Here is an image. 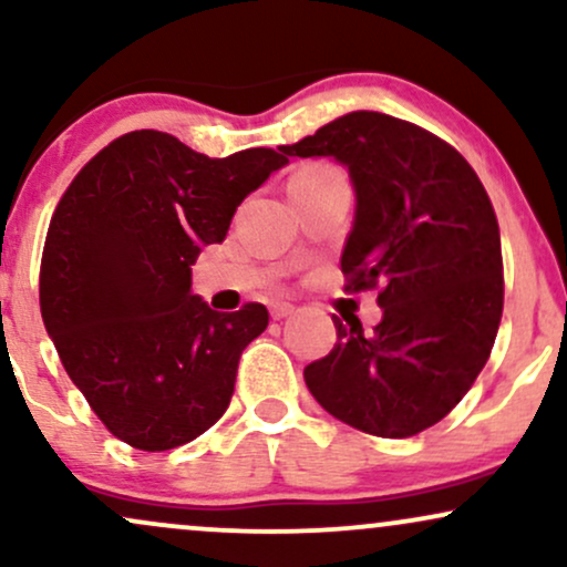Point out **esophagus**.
<instances>
[{
    "label": "esophagus",
    "mask_w": 567,
    "mask_h": 567,
    "mask_svg": "<svg viewBox=\"0 0 567 567\" xmlns=\"http://www.w3.org/2000/svg\"><path fill=\"white\" fill-rule=\"evenodd\" d=\"M269 311H271V320H285V317H290L292 311H296V306L285 303V301H275L269 306Z\"/></svg>",
    "instance_id": "obj_1"
}]
</instances>
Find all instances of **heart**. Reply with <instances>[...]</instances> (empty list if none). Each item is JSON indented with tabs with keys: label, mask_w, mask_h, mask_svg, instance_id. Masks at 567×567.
I'll return each mask as SVG.
<instances>
[{
	"label": "heart",
	"mask_w": 567,
	"mask_h": 567,
	"mask_svg": "<svg viewBox=\"0 0 567 567\" xmlns=\"http://www.w3.org/2000/svg\"><path fill=\"white\" fill-rule=\"evenodd\" d=\"M330 165H303L301 171H296L292 173V178H306V175H315V173H322V171H328Z\"/></svg>",
	"instance_id": "heart-1"
}]
</instances>
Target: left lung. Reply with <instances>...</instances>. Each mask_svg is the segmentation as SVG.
<instances>
[{"label": "left lung", "mask_w": 567, "mask_h": 567, "mask_svg": "<svg viewBox=\"0 0 567 567\" xmlns=\"http://www.w3.org/2000/svg\"><path fill=\"white\" fill-rule=\"evenodd\" d=\"M288 157L349 167L354 226L343 245L347 290H379L373 333L333 317L338 343L303 368L315 400L375 437H413L445 419L491 357L504 311L498 220L458 152L413 122L338 116L282 146Z\"/></svg>", "instance_id": "8db88e82"}]
</instances>
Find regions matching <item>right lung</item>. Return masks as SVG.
I'll list each match as a JSON object with an SVG mask.
<instances>
[{
  "label": "right lung",
  "instance_id": "add662e5",
  "mask_svg": "<svg viewBox=\"0 0 567 567\" xmlns=\"http://www.w3.org/2000/svg\"><path fill=\"white\" fill-rule=\"evenodd\" d=\"M275 148L210 159L133 130L76 173L50 220L39 309L69 379L116 440L171 451L229 408L264 303L224 315L192 296L202 247L224 243L250 192L285 165Z\"/></svg>",
  "mask_w": 567,
  "mask_h": 567
}]
</instances>
